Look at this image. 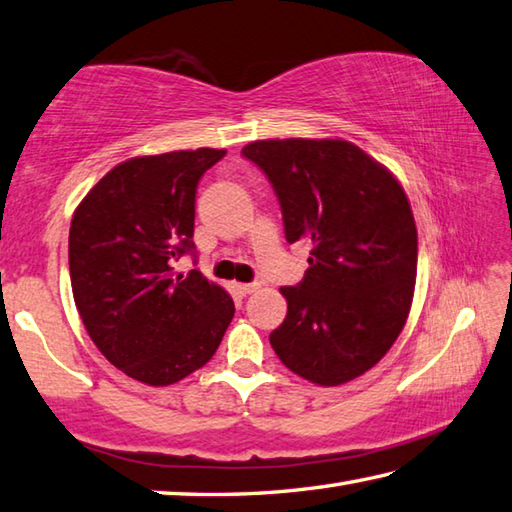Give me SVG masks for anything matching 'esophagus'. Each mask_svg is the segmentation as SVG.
I'll use <instances>...</instances> for the list:
<instances>
[{
  "label": "esophagus",
  "instance_id": "1",
  "mask_svg": "<svg viewBox=\"0 0 512 512\" xmlns=\"http://www.w3.org/2000/svg\"><path fill=\"white\" fill-rule=\"evenodd\" d=\"M235 288H237L239 295H250V293H255V290L259 288V284L257 282H253V284H237Z\"/></svg>",
  "mask_w": 512,
  "mask_h": 512
}]
</instances>
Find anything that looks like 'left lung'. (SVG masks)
Masks as SVG:
<instances>
[{
    "mask_svg": "<svg viewBox=\"0 0 512 512\" xmlns=\"http://www.w3.org/2000/svg\"><path fill=\"white\" fill-rule=\"evenodd\" d=\"M242 155L268 177L288 244H313L270 346L319 386L364 375L402 333L417 275V228L404 188L344 139H262Z\"/></svg>",
    "mask_w": 512,
    "mask_h": 512,
    "instance_id": "8db88e82",
    "label": "left lung"
}]
</instances>
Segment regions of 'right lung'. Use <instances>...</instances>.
<instances>
[{"label":"right lung","mask_w":512,"mask_h":512,"mask_svg":"<svg viewBox=\"0 0 512 512\" xmlns=\"http://www.w3.org/2000/svg\"><path fill=\"white\" fill-rule=\"evenodd\" d=\"M226 150L135 157L106 173L77 206L68 266L79 317L102 355L148 386L202 368L222 342L235 304L197 268L195 195ZM195 264V262H193Z\"/></svg>","instance_id":"1"}]
</instances>
